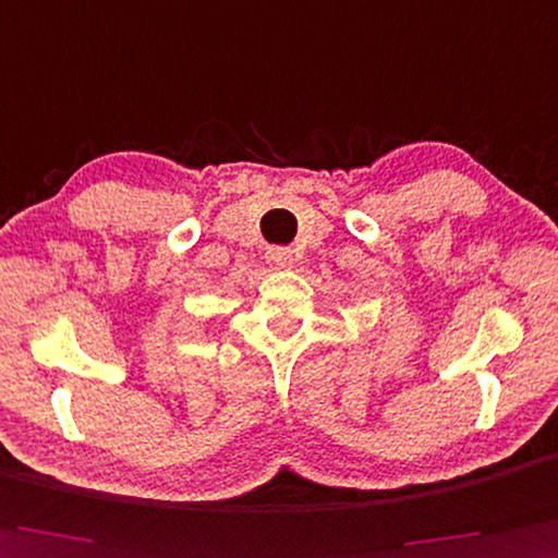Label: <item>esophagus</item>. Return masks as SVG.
<instances>
[{
    "label": "esophagus",
    "mask_w": 558,
    "mask_h": 558,
    "mask_svg": "<svg viewBox=\"0 0 558 558\" xmlns=\"http://www.w3.org/2000/svg\"><path fill=\"white\" fill-rule=\"evenodd\" d=\"M265 259L270 263L275 270H288L293 265V252L286 250V246H270L265 252Z\"/></svg>",
    "instance_id": "34e87169"
}]
</instances>
